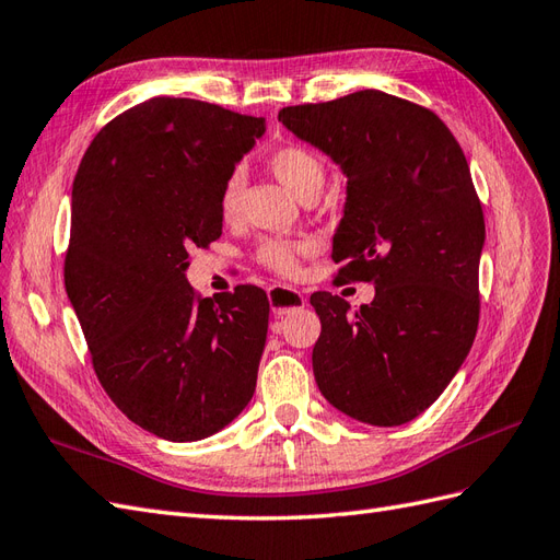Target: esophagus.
<instances>
[{
    "instance_id": "34e87169",
    "label": "esophagus",
    "mask_w": 560,
    "mask_h": 560,
    "mask_svg": "<svg viewBox=\"0 0 560 560\" xmlns=\"http://www.w3.org/2000/svg\"><path fill=\"white\" fill-rule=\"evenodd\" d=\"M307 298L291 289V285H275V289H269V305L271 312L277 314V317H283V314H291L293 310L305 307Z\"/></svg>"
}]
</instances>
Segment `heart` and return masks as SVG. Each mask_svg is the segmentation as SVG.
Here are the masks:
<instances>
[{"label": "heart", "mask_w": 560, "mask_h": 560, "mask_svg": "<svg viewBox=\"0 0 560 560\" xmlns=\"http://www.w3.org/2000/svg\"><path fill=\"white\" fill-rule=\"evenodd\" d=\"M269 170L275 172V177L289 189L293 196L305 198L310 194L322 191L324 179H326V167L322 158L305 149V147H281L269 155ZM241 194H243V175L241 172H232L229 179L222 186L220 196V208L226 220H234L241 208ZM307 250V243H295V241H283V238H269L265 241L257 257L260 262L281 271V275H291L298 267L300 253Z\"/></svg>", "instance_id": "obj_1"}]
</instances>
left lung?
<instances>
[{"label":"left lung","mask_w":560,"mask_h":560,"mask_svg":"<svg viewBox=\"0 0 560 560\" xmlns=\"http://www.w3.org/2000/svg\"><path fill=\"white\" fill-rule=\"evenodd\" d=\"M279 120L346 175L338 277L376 289L360 310L326 291L310 298L322 319L314 378L354 421L409 423L478 331L485 218L466 155L433 110L378 90L281 108Z\"/></svg>","instance_id":"left-lung-1"}]
</instances>
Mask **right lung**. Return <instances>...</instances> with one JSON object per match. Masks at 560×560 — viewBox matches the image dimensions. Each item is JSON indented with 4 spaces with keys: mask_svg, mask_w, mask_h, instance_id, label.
Instances as JSON below:
<instances>
[{
    "mask_svg": "<svg viewBox=\"0 0 560 560\" xmlns=\"http://www.w3.org/2000/svg\"><path fill=\"white\" fill-rule=\"evenodd\" d=\"M265 130V118L153 96L94 137L73 184L66 293L94 371L127 419L170 442L214 435L255 393L265 291L198 298L186 267L220 238L222 186Z\"/></svg>",
    "mask_w": 560,
    "mask_h": 560,
    "instance_id": "add662e5",
    "label": "right lung"
}]
</instances>
